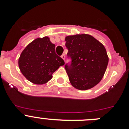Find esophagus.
<instances>
[{"instance_id": "34e87169", "label": "esophagus", "mask_w": 129, "mask_h": 129, "mask_svg": "<svg viewBox=\"0 0 129 129\" xmlns=\"http://www.w3.org/2000/svg\"><path fill=\"white\" fill-rule=\"evenodd\" d=\"M61 58H62V59H63L64 61H65V58H66L65 55H64V54H62V55H61Z\"/></svg>"}]
</instances>
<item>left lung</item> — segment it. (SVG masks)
<instances>
[{
  "label": "left lung",
  "mask_w": 129,
  "mask_h": 129,
  "mask_svg": "<svg viewBox=\"0 0 129 129\" xmlns=\"http://www.w3.org/2000/svg\"><path fill=\"white\" fill-rule=\"evenodd\" d=\"M67 55L72 59L65 65L69 80L78 90L92 88L103 78L109 57L102 43L88 34H77L65 37Z\"/></svg>",
  "instance_id": "obj_1"
}]
</instances>
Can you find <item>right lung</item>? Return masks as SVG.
I'll list each match as a JSON object with an SVG mask.
<instances>
[{"label":"right lung","mask_w":129,"mask_h":129,"mask_svg":"<svg viewBox=\"0 0 129 129\" xmlns=\"http://www.w3.org/2000/svg\"><path fill=\"white\" fill-rule=\"evenodd\" d=\"M20 72L29 81L43 85L52 78V74L64 64L55 53V45L48 37L37 38L22 52L19 59Z\"/></svg>","instance_id":"obj_1"}]
</instances>
